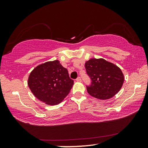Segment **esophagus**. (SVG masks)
I'll list each match as a JSON object with an SVG mask.
<instances>
[{"label": "esophagus", "mask_w": 148, "mask_h": 148, "mask_svg": "<svg viewBox=\"0 0 148 148\" xmlns=\"http://www.w3.org/2000/svg\"><path fill=\"white\" fill-rule=\"evenodd\" d=\"M77 81H81V77H77V78L76 79Z\"/></svg>", "instance_id": "34e87169"}]
</instances>
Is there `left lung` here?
<instances>
[{
	"label": "left lung",
	"instance_id": "left-lung-1",
	"mask_svg": "<svg viewBox=\"0 0 148 148\" xmlns=\"http://www.w3.org/2000/svg\"><path fill=\"white\" fill-rule=\"evenodd\" d=\"M86 73L92 80L86 86L91 96L100 100L112 98L124 82V75L120 68L103 58H92L85 63Z\"/></svg>",
	"mask_w": 148,
	"mask_h": 148
}]
</instances>
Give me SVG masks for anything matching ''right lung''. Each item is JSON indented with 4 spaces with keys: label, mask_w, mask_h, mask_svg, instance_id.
Returning a JSON list of instances; mask_svg holds the SVG:
<instances>
[{
    "label": "right lung",
    "mask_w": 148,
    "mask_h": 148,
    "mask_svg": "<svg viewBox=\"0 0 148 148\" xmlns=\"http://www.w3.org/2000/svg\"><path fill=\"white\" fill-rule=\"evenodd\" d=\"M74 81L58 60L39 65L30 72L28 85L37 99L49 106L60 103L70 92Z\"/></svg>",
    "instance_id": "1"
}]
</instances>
